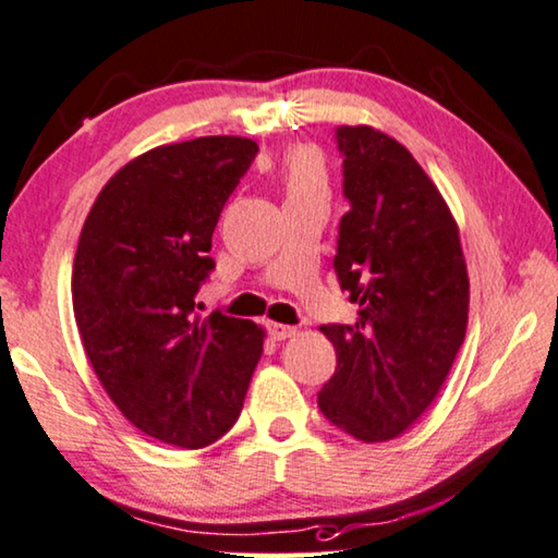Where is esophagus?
I'll return each instance as SVG.
<instances>
[{
	"instance_id": "1",
	"label": "esophagus",
	"mask_w": 558,
	"mask_h": 558,
	"mask_svg": "<svg viewBox=\"0 0 558 558\" xmlns=\"http://www.w3.org/2000/svg\"><path fill=\"white\" fill-rule=\"evenodd\" d=\"M268 330H270L272 340H288V338H293L295 332H298L293 326H282V323H270Z\"/></svg>"
}]
</instances>
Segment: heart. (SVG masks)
Returning <instances> with one entry per match:
<instances>
[{"label":"heart","mask_w":558,"mask_h":558,"mask_svg":"<svg viewBox=\"0 0 558 558\" xmlns=\"http://www.w3.org/2000/svg\"><path fill=\"white\" fill-rule=\"evenodd\" d=\"M286 187L288 195L323 193L326 190V170H323L320 155L307 147L295 149L286 162Z\"/></svg>","instance_id":"heart-1"}]
</instances>
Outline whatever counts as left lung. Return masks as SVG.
Segmentation results:
<instances>
[{
    "instance_id": "8db88e82",
    "label": "left lung",
    "mask_w": 558,
    "mask_h": 558,
    "mask_svg": "<svg viewBox=\"0 0 558 558\" xmlns=\"http://www.w3.org/2000/svg\"><path fill=\"white\" fill-rule=\"evenodd\" d=\"M343 195L332 268L359 305L353 326H320L336 373L318 409L353 438L401 436L434 403L463 343L469 272L446 199L393 137L336 128Z\"/></svg>"
}]
</instances>
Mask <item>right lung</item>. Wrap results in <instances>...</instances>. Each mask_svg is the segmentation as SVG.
<instances>
[{"label": "right lung", "instance_id": "obj_1", "mask_svg": "<svg viewBox=\"0 0 558 558\" xmlns=\"http://www.w3.org/2000/svg\"><path fill=\"white\" fill-rule=\"evenodd\" d=\"M247 137L162 145L97 195L72 268V307L99 384L132 426L180 448L235 426L265 332L195 295L215 268L213 232L251 168Z\"/></svg>", "mask_w": 558, "mask_h": 558}]
</instances>
